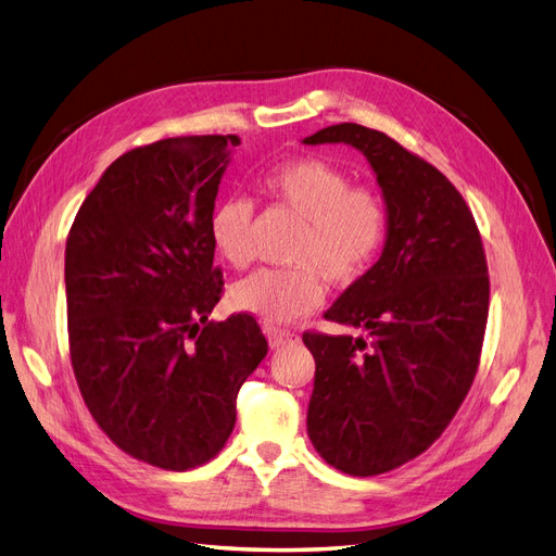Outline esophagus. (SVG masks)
<instances>
[{
  "label": "esophagus",
  "instance_id": "1",
  "mask_svg": "<svg viewBox=\"0 0 556 556\" xmlns=\"http://www.w3.org/2000/svg\"><path fill=\"white\" fill-rule=\"evenodd\" d=\"M266 336H268V343H271V348L292 345V343H299V339H301V336H299L296 331L280 329V327H268V329H266Z\"/></svg>",
  "mask_w": 556,
  "mask_h": 556
}]
</instances>
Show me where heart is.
Returning <instances> with one entry per match:
<instances>
[{"label": "heart", "mask_w": 556, "mask_h": 556, "mask_svg": "<svg viewBox=\"0 0 556 556\" xmlns=\"http://www.w3.org/2000/svg\"><path fill=\"white\" fill-rule=\"evenodd\" d=\"M268 204L294 213L301 223L290 250V268H264L231 288L233 308L266 323H290L323 304L325 285H350L371 268L382 252L390 215L378 192L352 188V178L323 157H294L257 176ZM208 237L227 264L245 268L252 250V206L229 197L208 217Z\"/></svg>", "instance_id": "obj_1"}]
</instances>
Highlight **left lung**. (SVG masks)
Wrapping results in <instances>:
<instances>
[{"label":"left lung","mask_w":556,"mask_h":556,"mask_svg":"<svg viewBox=\"0 0 556 556\" xmlns=\"http://www.w3.org/2000/svg\"><path fill=\"white\" fill-rule=\"evenodd\" d=\"M304 143L362 150L390 215L380 260L325 313L366 336L304 333L311 443L348 476H380L439 441L473 384L490 313L484 248L459 190L387 134L341 123Z\"/></svg>","instance_id":"8db88e82"}]
</instances>
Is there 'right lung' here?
Here are the masks:
<instances>
[{
  "label": "right lung",
  "instance_id": "add662e5",
  "mask_svg": "<svg viewBox=\"0 0 556 556\" xmlns=\"http://www.w3.org/2000/svg\"><path fill=\"white\" fill-rule=\"evenodd\" d=\"M233 134L174 137L117 157L66 237L70 355L83 401L129 457L164 470L211 462L266 357L250 313L211 323L223 296L208 217Z\"/></svg>",
  "mask_w": 556,
  "mask_h": 556
}]
</instances>
